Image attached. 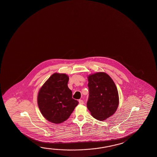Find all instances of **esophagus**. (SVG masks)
<instances>
[{
    "instance_id": "34e87169",
    "label": "esophagus",
    "mask_w": 157,
    "mask_h": 157,
    "mask_svg": "<svg viewBox=\"0 0 157 157\" xmlns=\"http://www.w3.org/2000/svg\"><path fill=\"white\" fill-rule=\"evenodd\" d=\"M78 102H79V103H80V105H83L84 103V101L82 100V99H79V100H78Z\"/></svg>"
}]
</instances>
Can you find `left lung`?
<instances>
[{
  "label": "left lung",
  "mask_w": 157,
  "mask_h": 157,
  "mask_svg": "<svg viewBox=\"0 0 157 157\" xmlns=\"http://www.w3.org/2000/svg\"><path fill=\"white\" fill-rule=\"evenodd\" d=\"M89 98L87 107L91 115L98 121L113 115L119 105L117 86L110 77L104 72L88 76Z\"/></svg>",
  "instance_id": "obj_1"
}]
</instances>
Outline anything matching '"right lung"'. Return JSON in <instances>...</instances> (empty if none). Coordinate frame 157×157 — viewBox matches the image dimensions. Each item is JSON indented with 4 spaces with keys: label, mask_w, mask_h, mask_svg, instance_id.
I'll return each mask as SVG.
<instances>
[{
    "label": "right lung",
    "mask_w": 157,
    "mask_h": 157,
    "mask_svg": "<svg viewBox=\"0 0 157 157\" xmlns=\"http://www.w3.org/2000/svg\"><path fill=\"white\" fill-rule=\"evenodd\" d=\"M68 81L66 74L54 73L39 91L37 101L40 113L51 123L59 124L66 121L78 104L72 98Z\"/></svg>",
    "instance_id": "obj_1"
}]
</instances>
